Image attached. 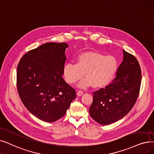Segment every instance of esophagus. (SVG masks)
Segmentation results:
<instances>
[{"label":"esophagus","mask_w":154,"mask_h":154,"mask_svg":"<svg viewBox=\"0 0 154 154\" xmlns=\"http://www.w3.org/2000/svg\"><path fill=\"white\" fill-rule=\"evenodd\" d=\"M83 94H84V92L82 91H78L77 92V94L78 96H81Z\"/></svg>","instance_id":"34e87169"}]
</instances>
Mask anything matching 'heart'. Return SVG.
Returning a JSON list of instances; mask_svg holds the SVG:
<instances>
[{
	"instance_id": "b5f03b06",
	"label": "heart",
	"mask_w": 154,
	"mask_h": 154,
	"mask_svg": "<svg viewBox=\"0 0 154 154\" xmlns=\"http://www.w3.org/2000/svg\"><path fill=\"white\" fill-rule=\"evenodd\" d=\"M118 69V62L115 57L91 51L80 55L76 63H65L63 75L66 82L73 84L85 73L86 77L78 84L79 88H86L93 85L94 88H102L112 82Z\"/></svg>"
}]
</instances>
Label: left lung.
<instances>
[{
    "instance_id": "1",
    "label": "left lung",
    "mask_w": 154,
    "mask_h": 154,
    "mask_svg": "<svg viewBox=\"0 0 154 154\" xmlns=\"http://www.w3.org/2000/svg\"><path fill=\"white\" fill-rule=\"evenodd\" d=\"M123 59L116 78L105 88L93 93L89 115L98 123L107 125L123 118L138 98L142 73L137 58L123 50Z\"/></svg>"
}]
</instances>
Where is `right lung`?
Masks as SVG:
<instances>
[{
    "instance_id": "1",
    "label": "right lung",
    "mask_w": 154,
    "mask_h": 154,
    "mask_svg": "<svg viewBox=\"0 0 154 154\" xmlns=\"http://www.w3.org/2000/svg\"><path fill=\"white\" fill-rule=\"evenodd\" d=\"M65 43H46L28 51L17 69V87L27 109L37 118L54 122L66 113L75 91L62 77Z\"/></svg>"
}]
</instances>
